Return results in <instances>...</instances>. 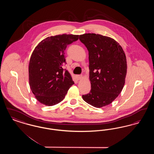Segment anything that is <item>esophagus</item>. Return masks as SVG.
Instances as JSON below:
<instances>
[{"mask_svg": "<svg viewBox=\"0 0 154 154\" xmlns=\"http://www.w3.org/2000/svg\"><path fill=\"white\" fill-rule=\"evenodd\" d=\"M82 75H77V78L78 80H81L82 79Z\"/></svg>", "mask_w": 154, "mask_h": 154, "instance_id": "obj_1", "label": "esophagus"}]
</instances>
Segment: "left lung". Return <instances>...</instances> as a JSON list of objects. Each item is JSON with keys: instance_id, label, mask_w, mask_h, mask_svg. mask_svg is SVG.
<instances>
[{"instance_id": "1", "label": "left lung", "mask_w": 154, "mask_h": 154, "mask_svg": "<svg viewBox=\"0 0 154 154\" xmlns=\"http://www.w3.org/2000/svg\"><path fill=\"white\" fill-rule=\"evenodd\" d=\"M79 39L89 52L91 89L82 96L84 100L96 108L110 104L124 85L126 59L121 46L114 39L95 33L80 35Z\"/></svg>"}]
</instances>
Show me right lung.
Here are the masks:
<instances>
[{
	"label": "right lung",
	"instance_id": "1",
	"mask_svg": "<svg viewBox=\"0 0 154 154\" xmlns=\"http://www.w3.org/2000/svg\"><path fill=\"white\" fill-rule=\"evenodd\" d=\"M79 36L63 34L47 37L33 52L29 65L30 87L37 100L44 105L51 106L62 101L74 84L62 66L66 64L67 45Z\"/></svg>",
	"mask_w": 154,
	"mask_h": 154
}]
</instances>
